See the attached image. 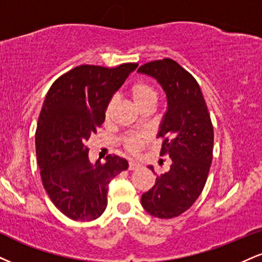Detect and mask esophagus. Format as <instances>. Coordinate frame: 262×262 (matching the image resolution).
Segmentation results:
<instances>
[{
    "label": "esophagus",
    "instance_id": "1",
    "mask_svg": "<svg viewBox=\"0 0 262 262\" xmlns=\"http://www.w3.org/2000/svg\"><path fill=\"white\" fill-rule=\"evenodd\" d=\"M139 168H140L139 163H137L134 161H129V166H128L129 171H137V169H139Z\"/></svg>",
    "mask_w": 262,
    "mask_h": 262
}]
</instances>
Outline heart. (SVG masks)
Listing matches in <instances>:
<instances>
[{
    "label": "heart",
    "instance_id": "b5f03b06",
    "mask_svg": "<svg viewBox=\"0 0 262 262\" xmlns=\"http://www.w3.org/2000/svg\"><path fill=\"white\" fill-rule=\"evenodd\" d=\"M132 99L137 105L140 111L145 108H155L157 103V93L156 90L151 86L150 84L144 83V81H137L129 89ZM116 106V99L112 97L107 102L105 108V117H111L113 108ZM149 143V135L145 133H130L125 137H123L122 144L124 149L130 154H138L144 149L145 145Z\"/></svg>",
    "mask_w": 262,
    "mask_h": 262
}]
</instances>
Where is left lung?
<instances>
[{
	"instance_id": "1",
	"label": "left lung",
	"mask_w": 262,
	"mask_h": 262,
	"mask_svg": "<svg viewBox=\"0 0 262 262\" xmlns=\"http://www.w3.org/2000/svg\"><path fill=\"white\" fill-rule=\"evenodd\" d=\"M139 73L155 78L167 97V111L157 137L161 155L168 154L171 166L141 195V205L151 216L173 219L199 198L212 162L213 127L199 84L171 58L145 63ZM149 168L154 172V167Z\"/></svg>"
}]
</instances>
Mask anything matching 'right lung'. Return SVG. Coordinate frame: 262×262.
Instances as JSON below:
<instances>
[{
	"mask_svg": "<svg viewBox=\"0 0 262 262\" xmlns=\"http://www.w3.org/2000/svg\"><path fill=\"white\" fill-rule=\"evenodd\" d=\"M138 63L115 68L78 66L61 75L43 101L35 133L42 185L63 215L94 221L107 206L108 183L128 168L127 160L108 155L89 160L88 141L105 121V108Z\"/></svg>",
	"mask_w": 262,
	"mask_h": 262,
	"instance_id": "obj_1",
	"label": "right lung"
}]
</instances>
